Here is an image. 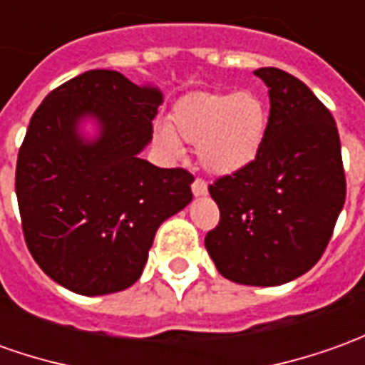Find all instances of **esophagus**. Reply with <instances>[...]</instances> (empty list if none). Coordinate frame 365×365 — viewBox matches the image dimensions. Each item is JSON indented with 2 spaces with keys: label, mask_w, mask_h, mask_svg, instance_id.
I'll return each instance as SVG.
<instances>
[{
  "label": "esophagus",
  "mask_w": 365,
  "mask_h": 365,
  "mask_svg": "<svg viewBox=\"0 0 365 365\" xmlns=\"http://www.w3.org/2000/svg\"><path fill=\"white\" fill-rule=\"evenodd\" d=\"M192 192L195 197H200V195H205L207 193V183L203 182V180H200V178H195L192 183Z\"/></svg>",
  "instance_id": "esophagus-1"
}]
</instances>
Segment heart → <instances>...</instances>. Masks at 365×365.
Returning a JSON list of instances; mask_svg holds the SVG:
<instances>
[{
  "instance_id": "heart-1",
  "label": "heart",
  "mask_w": 365,
  "mask_h": 365,
  "mask_svg": "<svg viewBox=\"0 0 365 365\" xmlns=\"http://www.w3.org/2000/svg\"><path fill=\"white\" fill-rule=\"evenodd\" d=\"M266 131V103L254 91H197L175 106L170 125L160 123L155 128V140L173 158L182 155L180 140L195 143L203 168L227 175L254 162Z\"/></svg>"
}]
</instances>
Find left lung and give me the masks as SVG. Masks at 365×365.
<instances>
[{
	"label": "left lung",
	"instance_id": "left-lung-1",
	"mask_svg": "<svg viewBox=\"0 0 365 365\" xmlns=\"http://www.w3.org/2000/svg\"><path fill=\"white\" fill-rule=\"evenodd\" d=\"M264 145L242 172L210 185L220 224L205 235L217 272L244 286H282L318 264L346 202L336 121L304 81L277 68Z\"/></svg>",
	"mask_w": 365,
	"mask_h": 365
}]
</instances>
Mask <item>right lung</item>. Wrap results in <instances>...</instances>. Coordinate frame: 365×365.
Returning a JSON list of instances; mask_svg holds the SVG:
<instances>
[{
    "label": "right lung",
    "instance_id": "obj_1",
    "mask_svg": "<svg viewBox=\"0 0 365 365\" xmlns=\"http://www.w3.org/2000/svg\"><path fill=\"white\" fill-rule=\"evenodd\" d=\"M162 91L91 69L56 88L31 115L16 193L37 266L81 296L140 279L158 227L192 202L193 175L141 160ZM96 121L86 138L81 123Z\"/></svg>",
    "mask_w": 365,
    "mask_h": 365
}]
</instances>
